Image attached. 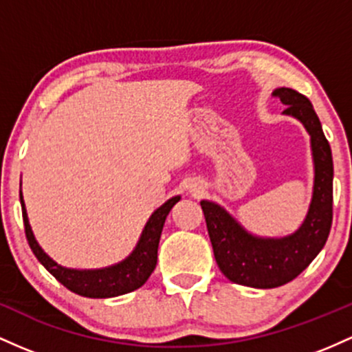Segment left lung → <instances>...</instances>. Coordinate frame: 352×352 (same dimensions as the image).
Listing matches in <instances>:
<instances>
[{
    "instance_id": "obj_1",
    "label": "left lung",
    "mask_w": 352,
    "mask_h": 352,
    "mask_svg": "<svg viewBox=\"0 0 352 352\" xmlns=\"http://www.w3.org/2000/svg\"><path fill=\"white\" fill-rule=\"evenodd\" d=\"M272 96L286 104L283 114L301 121L311 136L314 186L306 219L289 236L259 238L248 232L219 204L201 201L221 272L229 281L258 289H271L298 278L324 248L333 224V155L321 121L311 101L298 91L278 88Z\"/></svg>"
}]
</instances>
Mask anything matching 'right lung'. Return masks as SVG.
Wrapping results in <instances>:
<instances>
[{
  "mask_svg": "<svg viewBox=\"0 0 352 352\" xmlns=\"http://www.w3.org/2000/svg\"><path fill=\"white\" fill-rule=\"evenodd\" d=\"M23 209V221H25L26 239L30 243L31 251L38 258V261L48 270L54 278L65 287L73 293L85 296V298H114L138 289L148 281L151 272L155 271L157 261V246H160L161 231H163L166 216L169 214L171 208L175 206L181 196H175L168 199L163 206H160L148 219L143 229L136 248L124 261L114 264V266L102 267V270H69V267L59 266L53 259L41 250L38 241L34 239L31 231L30 221H28L25 201L19 192Z\"/></svg>",
  "mask_w": 352,
  "mask_h": 352,
  "instance_id": "right-lung-1",
  "label": "right lung"
}]
</instances>
